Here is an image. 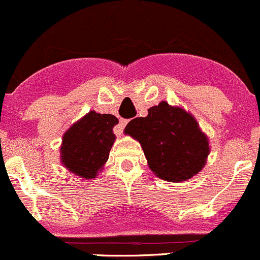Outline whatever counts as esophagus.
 <instances>
[{
    "mask_svg": "<svg viewBox=\"0 0 260 260\" xmlns=\"http://www.w3.org/2000/svg\"><path fill=\"white\" fill-rule=\"evenodd\" d=\"M126 124H127V120L126 119H120L119 125H117V126L115 127V133H116V135H120V134L122 133V130H124V127L126 126Z\"/></svg>",
    "mask_w": 260,
    "mask_h": 260,
    "instance_id": "esophagus-1",
    "label": "esophagus"
}]
</instances>
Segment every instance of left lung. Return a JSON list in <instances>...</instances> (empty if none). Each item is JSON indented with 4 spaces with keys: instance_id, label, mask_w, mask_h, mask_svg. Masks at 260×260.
<instances>
[{
    "instance_id": "1",
    "label": "left lung",
    "mask_w": 260,
    "mask_h": 260,
    "mask_svg": "<svg viewBox=\"0 0 260 260\" xmlns=\"http://www.w3.org/2000/svg\"><path fill=\"white\" fill-rule=\"evenodd\" d=\"M140 143L149 168L167 181H185L204 168L210 148L192 115L167 101L152 106L148 116L125 127Z\"/></svg>"
}]
</instances>
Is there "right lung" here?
<instances>
[{"label":"right lung","mask_w":260,"mask_h":260,"mask_svg":"<svg viewBox=\"0 0 260 260\" xmlns=\"http://www.w3.org/2000/svg\"><path fill=\"white\" fill-rule=\"evenodd\" d=\"M116 116L90 111L63 134L61 144V162L69 171L84 179L98 176L108 161L114 145Z\"/></svg>","instance_id":"obj_1"}]
</instances>
